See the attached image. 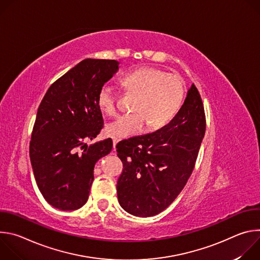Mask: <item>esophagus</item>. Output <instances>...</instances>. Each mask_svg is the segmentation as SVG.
Here are the masks:
<instances>
[{"mask_svg": "<svg viewBox=\"0 0 260 260\" xmlns=\"http://www.w3.org/2000/svg\"><path fill=\"white\" fill-rule=\"evenodd\" d=\"M117 140L116 139H113V149H114V151L116 150V145H117Z\"/></svg>", "mask_w": 260, "mask_h": 260, "instance_id": "esophagus-1", "label": "esophagus"}]
</instances>
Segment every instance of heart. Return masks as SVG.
Masks as SVG:
<instances>
[{"instance_id":"1","label":"heart","mask_w":260,"mask_h":260,"mask_svg":"<svg viewBox=\"0 0 260 260\" xmlns=\"http://www.w3.org/2000/svg\"><path fill=\"white\" fill-rule=\"evenodd\" d=\"M124 89L137 95L132 106L134 113L119 116L106 125V133L113 139H127L141 134L146 124L150 131L167 125L176 115L184 96V84L180 77L151 67L136 69L122 77ZM117 92L114 86L105 83L98 92V105L106 114L117 110Z\"/></svg>"}]
</instances>
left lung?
<instances>
[{
	"label": "left lung",
	"instance_id": "left-lung-1",
	"mask_svg": "<svg viewBox=\"0 0 260 260\" xmlns=\"http://www.w3.org/2000/svg\"><path fill=\"white\" fill-rule=\"evenodd\" d=\"M201 95L192 84L175 117L152 134L117 144L123 171L117 181L118 202L138 217L167 209L189 179L205 137Z\"/></svg>",
	"mask_w": 260,
	"mask_h": 260
}]
</instances>
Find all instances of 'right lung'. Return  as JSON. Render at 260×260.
<instances>
[{
	"label": "right lung",
	"mask_w": 260,
	"mask_h": 260,
	"mask_svg": "<svg viewBox=\"0 0 260 260\" xmlns=\"http://www.w3.org/2000/svg\"><path fill=\"white\" fill-rule=\"evenodd\" d=\"M118 68L114 59H83L48 88L38 108L29 158L39 190L56 209L86 204L94 166L112 150L110 138L89 146L86 141L103 128L98 92Z\"/></svg>",
	"instance_id": "right-lung-1"
}]
</instances>
